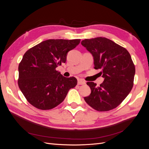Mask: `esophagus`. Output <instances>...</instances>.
Here are the masks:
<instances>
[{"mask_svg": "<svg viewBox=\"0 0 149 149\" xmlns=\"http://www.w3.org/2000/svg\"><path fill=\"white\" fill-rule=\"evenodd\" d=\"M86 84V82L84 80H83V79H78V85H83V84Z\"/></svg>", "mask_w": 149, "mask_h": 149, "instance_id": "obj_1", "label": "esophagus"}]
</instances>
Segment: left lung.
<instances>
[{
	"instance_id": "left-lung-1",
	"label": "left lung",
	"mask_w": 149,
	"mask_h": 149,
	"mask_svg": "<svg viewBox=\"0 0 149 149\" xmlns=\"http://www.w3.org/2000/svg\"><path fill=\"white\" fill-rule=\"evenodd\" d=\"M81 45L94 57V69L101 70L104 80L100 86L87 82L91 93L84 99L97 111H108L118 107L132 89L135 65L125 48L104 37L85 39Z\"/></svg>"
}]
</instances>
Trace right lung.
<instances>
[{"mask_svg":"<svg viewBox=\"0 0 149 149\" xmlns=\"http://www.w3.org/2000/svg\"><path fill=\"white\" fill-rule=\"evenodd\" d=\"M80 39H49L25 52L19 65L18 84L30 104L49 110L64 101L68 92L77 84L74 77L66 78L56 70L65 63L67 53Z\"/></svg>","mask_w":149,"mask_h":149,"instance_id":"add662e5","label":"right lung"}]
</instances>
